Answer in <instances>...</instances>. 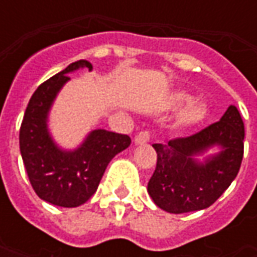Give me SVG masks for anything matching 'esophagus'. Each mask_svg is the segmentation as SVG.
Instances as JSON below:
<instances>
[{
    "instance_id": "1",
    "label": "esophagus",
    "mask_w": 257,
    "mask_h": 257,
    "mask_svg": "<svg viewBox=\"0 0 257 257\" xmlns=\"http://www.w3.org/2000/svg\"><path fill=\"white\" fill-rule=\"evenodd\" d=\"M150 140V132H140V134L136 135V138H135V145H145Z\"/></svg>"
}]
</instances>
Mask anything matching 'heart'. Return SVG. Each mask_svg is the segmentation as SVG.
<instances>
[{"label": "heart", "mask_w": 257, "mask_h": 257, "mask_svg": "<svg viewBox=\"0 0 257 257\" xmlns=\"http://www.w3.org/2000/svg\"><path fill=\"white\" fill-rule=\"evenodd\" d=\"M189 100L190 95L184 93V92H176L171 96L169 101L173 107H179ZM205 114H206V107L204 103L198 100H190L179 112L178 123L180 126H191V125H195L199 121H202Z\"/></svg>", "instance_id": "b5f03b06"}]
</instances>
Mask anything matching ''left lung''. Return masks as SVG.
Returning a JSON list of instances; mask_svg holds the SVG:
<instances>
[{
	"label": "left lung",
	"mask_w": 257,
	"mask_h": 257,
	"mask_svg": "<svg viewBox=\"0 0 257 257\" xmlns=\"http://www.w3.org/2000/svg\"><path fill=\"white\" fill-rule=\"evenodd\" d=\"M245 129L241 114L230 106L220 121L189 138L167 145L156 143L157 168L147 191L154 204L169 213H186L208 208L237 176L243 157ZM219 147L213 156L198 162L195 157Z\"/></svg>",
	"instance_id": "8db88e82"
}]
</instances>
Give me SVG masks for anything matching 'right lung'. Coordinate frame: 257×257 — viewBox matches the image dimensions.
<instances>
[{"instance_id":"add662e5","label":"right lung","mask_w":257,"mask_h":257,"mask_svg":"<svg viewBox=\"0 0 257 257\" xmlns=\"http://www.w3.org/2000/svg\"><path fill=\"white\" fill-rule=\"evenodd\" d=\"M92 70L88 60L68 64L41 84L31 96L22 121L19 145L27 176L37 195L49 204L75 208L95 194L108 162L131 145L128 135L106 129L89 132L74 150L60 149L48 129V115L56 96L70 81L67 74Z\"/></svg>"}]
</instances>
